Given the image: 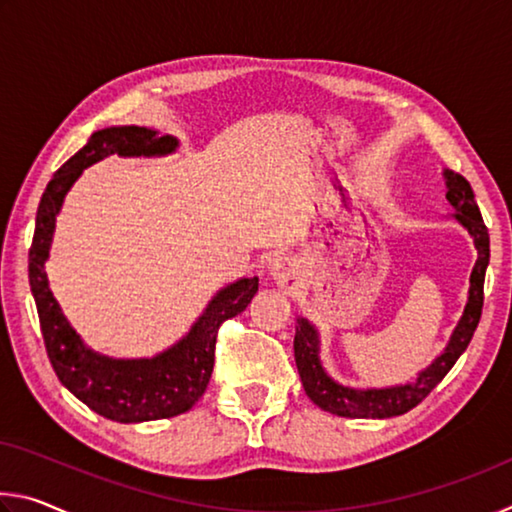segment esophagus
<instances>
[{
  "instance_id": "esophagus-1",
  "label": "esophagus",
  "mask_w": 512,
  "mask_h": 512,
  "mask_svg": "<svg viewBox=\"0 0 512 512\" xmlns=\"http://www.w3.org/2000/svg\"><path fill=\"white\" fill-rule=\"evenodd\" d=\"M268 273H271L277 287H282L287 291H296L300 268H298V262L293 257L275 255L271 262H268Z\"/></svg>"
}]
</instances>
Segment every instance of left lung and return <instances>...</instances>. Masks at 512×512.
Returning a JSON list of instances; mask_svg holds the SVG:
<instances>
[{
	"instance_id": "left-lung-1",
	"label": "left lung",
	"mask_w": 512,
	"mask_h": 512,
	"mask_svg": "<svg viewBox=\"0 0 512 512\" xmlns=\"http://www.w3.org/2000/svg\"><path fill=\"white\" fill-rule=\"evenodd\" d=\"M447 180V201L454 207V219L470 232L476 248V264L470 275V296H467V305L461 320L454 329L452 339H449L445 352L431 363L429 368L418 372V377L409 384L391 386V388H348L336 384V381L327 375L323 363H320V341L316 327L309 323L307 318H298L296 323V339H293V352H296V366L300 372V381L305 386V393L309 400L323 411H329L341 418H393V415H402L418 406L424 397H427L433 388H436L443 377L447 375L456 359L465 352L470 345L474 329L481 320L483 309V282H485V268L490 262V235L485 228L483 216L479 212V205L474 201V192L461 173L445 171Z\"/></svg>"
}]
</instances>
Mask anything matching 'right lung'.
I'll use <instances>...</instances> for the list:
<instances>
[{
	"label": "right lung",
	"mask_w": 512,
	"mask_h": 512,
	"mask_svg": "<svg viewBox=\"0 0 512 512\" xmlns=\"http://www.w3.org/2000/svg\"><path fill=\"white\" fill-rule=\"evenodd\" d=\"M178 140L142 126H112L94 133L79 153H74L40 198L36 232L29 250V284L38 307L42 339L54 372L69 393H74L94 413L115 422H146L173 418L192 409L210 384L214 368L216 334L225 320L241 314L257 293V277H241L210 300L196 323L169 350L153 359H110L90 350L74 332L49 289L45 262L54 239L56 216L69 187L85 167L108 155H167Z\"/></svg>",
	"instance_id": "add662e5"
}]
</instances>
